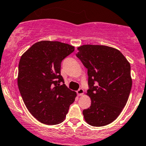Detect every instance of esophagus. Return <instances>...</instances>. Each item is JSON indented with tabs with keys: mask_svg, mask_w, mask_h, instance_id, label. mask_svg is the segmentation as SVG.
Masks as SVG:
<instances>
[{
	"mask_svg": "<svg viewBox=\"0 0 146 146\" xmlns=\"http://www.w3.org/2000/svg\"><path fill=\"white\" fill-rule=\"evenodd\" d=\"M76 93H77L78 96H82L84 94V89L83 88H79V89L76 91Z\"/></svg>",
	"mask_w": 146,
	"mask_h": 146,
	"instance_id": "34e87169",
	"label": "esophagus"
}]
</instances>
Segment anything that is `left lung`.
<instances>
[{
  "label": "left lung",
  "instance_id": "1",
  "mask_svg": "<svg viewBox=\"0 0 146 146\" xmlns=\"http://www.w3.org/2000/svg\"><path fill=\"white\" fill-rule=\"evenodd\" d=\"M76 57L88 70L91 98L89 108L83 110L85 121L103 127L115 121L128 100L132 86L130 63L119 50L100 45L77 48Z\"/></svg>",
  "mask_w": 146,
  "mask_h": 146
}]
</instances>
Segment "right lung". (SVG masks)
<instances>
[{
	"label": "right lung",
	"mask_w": 146,
	"mask_h": 146,
	"mask_svg": "<svg viewBox=\"0 0 146 146\" xmlns=\"http://www.w3.org/2000/svg\"><path fill=\"white\" fill-rule=\"evenodd\" d=\"M74 50L67 43L41 40L21 57L18 88L28 110L43 124L62 122L74 101L76 93L66 86L60 74L62 60Z\"/></svg>",
	"instance_id": "add662e5"
}]
</instances>
